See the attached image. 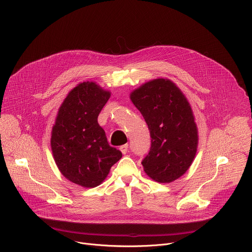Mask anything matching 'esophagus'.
I'll list each match as a JSON object with an SVG mask.
<instances>
[{"label": "esophagus", "mask_w": 252, "mask_h": 252, "mask_svg": "<svg viewBox=\"0 0 252 252\" xmlns=\"http://www.w3.org/2000/svg\"><path fill=\"white\" fill-rule=\"evenodd\" d=\"M120 151H121L124 155H126V154L127 153V151H128V146H127V145H124V146L120 147Z\"/></svg>", "instance_id": "obj_1"}]
</instances>
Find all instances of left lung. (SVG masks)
<instances>
[{
    "instance_id": "obj_1",
    "label": "left lung",
    "mask_w": 252,
    "mask_h": 252,
    "mask_svg": "<svg viewBox=\"0 0 252 252\" xmlns=\"http://www.w3.org/2000/svg\"><path fill=\"white\" fill-rule=\"evenodd\" d=\"M152 137L151 150L141 164L154 181L171 183L191 165L198 145L191 106L174 83L157 79L130 94Z\"/></svg>"
}]
</instances>
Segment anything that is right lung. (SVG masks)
I'll return each instance as SVG.
<instances>
[{"label": "right lung", "instance_id": "1", "mask_svg": "<svg viewBox=\"0 0 252 252\" xmlns=\"http://www.w3.org/2000/svg\"><path fill=\"white\" fill-rule=\"evenodd\" d=\"M110 96L95 83L79 84L63 101L53 126L51 147L60 171L84 188L99 186L123 156L109 145L97 123Z\"/></svg>", "mask_w": 252, "mask_h": 252}]
</instances>
